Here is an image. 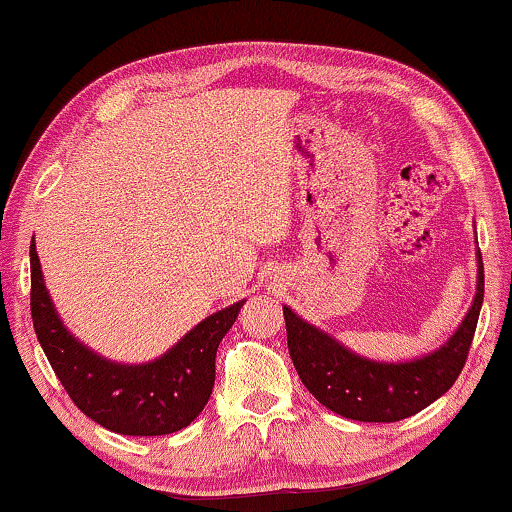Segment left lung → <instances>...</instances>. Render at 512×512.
Here are the masks:
<instances>
[{
  "label": "left lung",
  "instance_id": "obj_1",
  "mask_svg": "<svg viewBox=\"0 0 512 512\" xmlns=\"http://www.w3.org/2000/svg\"><path fill=\"white\" fill-rule=\"evenodd\" d=\"M475 256L478 291L471 310L443 347L415 361L382 363L363 359L284 305L289 354L307 391L328 410L356 422H401L443 396L468 359L485 298L480 249Z\"/></svg>",
  "mask_w": 512,
  "mask_h": 512
}]
</instances>
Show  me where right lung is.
Returning <instances> with one entry per match:
<instances>
[{
	"instance_id": "right-lung-1",
	"label": "right lung",
	"mask_w": 512,
	"mask_h": 512,
	"mask_svg": "<svg viewBox=\"0 0 512 512\" xmlns=\"http://www.w3.org/2000/svg\"><path fill=\"white\" fill-rule=\"evenodd\" d=\"M30 272L34 333L83 415L123 436H165L200 415L214 389L216 349L235 324L244 300L202 319L156 361L128 366L95 354L67 331L48 296L34 240Z\"/></svg>"
}]
</instances>
